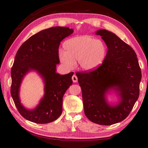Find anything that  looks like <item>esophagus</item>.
Segmentation results:
<instances>
[{
    "instance_id": "34e87169",
    "label": "esophagus",
    "mask_w": 148,
    "mask_h": 148,
    "mask_svg": "<svg viewBox=\"0 0 148 148\" xmlns=\"http://www.w3.org/2000/svg\"><path fill=\"white\" fill-rule=\"evenodd\" d=\"M72 81H73L74 83H76L77 81V76H76V75H73L72 77Z\"/></svg>"
}]
</instances>
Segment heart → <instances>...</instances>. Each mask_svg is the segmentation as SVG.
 Here are the masks:
<instances>
[{"mask_svg":"<svg viewBox=\"0 0 148 148\" xmlns=\"http://www.w3.org/2000/svg\"><path fill=\"white\" fill-rule=\"evenodd\" d=\"M63 47L64 52L60 53V60L69 70L74 67L77 60L81 70H95L102 64L107 53L102 40L88 36L72 37L65 41Z\"/></svg>","mask_w":148,"mask_h":148,"instance_id":"b5f03b06","label":"heart"}]
</instances>
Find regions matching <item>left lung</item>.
<instances>
[{"label": "left lung", "mask_w": 148, "mask_h": 148, "mask_svg": "<svg viewBox=\"0 0 148 148\" xmlns=\"http://www.w3.org/2000/svg\"><path fill=\"white\" fill-rule=\"evenodd\" d=\"M95 34L108 47L104 61L95 71L76 74L86 117L95 123L111 125L124 120L139 98L141 71L136 52L116 34L104 29ZM111 90L119 99L110 105L106 94Z\"/></svg>", "instance_id": "1"}]
</instances>
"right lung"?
Segmentation results:
<instances>
[{"mask_svg": "<svg viewBox=\"0 0 148 148\" xmlns=\"http://www.w3.org/2000/svg\"><path fill=\"white\" fill-rule=\"evenodd\" d=\"M73 32L69 27L49 28L31 36L18 49L11 71V94L19 112L27 120L45 124L61 115L63 97L72 85L74 72L61 75L56 72L60 63L58 48L62 40ZM31 71H36L45 84L44 96L33 110L24 107L19 99L22 81Z\"/></svg>", "mask_w": 148, "mask_h": 148, "instance_id": "1", "label": "right lung"}]
</instances>
